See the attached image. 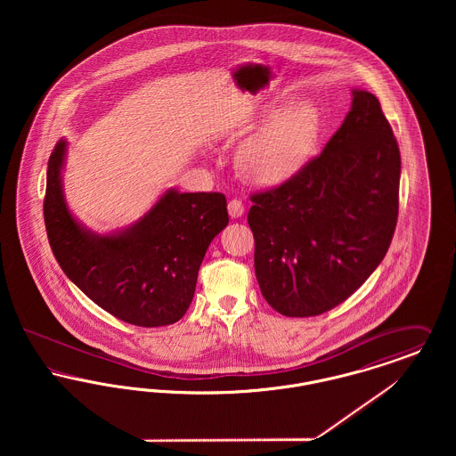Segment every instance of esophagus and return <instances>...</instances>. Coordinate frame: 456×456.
<instances>
[{
    "label": "esophagus",
    "mask_w": 456,
    "mask_h": 456,
    "mask_svg": "<svg viewBox=\"0 0 456 456\" xmlns=\"http://www.w3.org/2000/svg\"><path fill=\"white\" fill-rule=\"evenodd\" d=\"M227 210H229V216H231V217L239 218L244 214V203H242L240 200H238V198H234V200L229 201Z\"/></svg>",
    "instance_id": "obj_1"
}]
</instances>
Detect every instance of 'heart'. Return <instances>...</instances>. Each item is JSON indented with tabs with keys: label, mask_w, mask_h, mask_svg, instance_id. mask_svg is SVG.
Segmentation results:
<instances>
[{
	"label": "heart",
	"mask_w": 456,
	"mask_h": 456,
	"mask_svg": "<svg viewBox=\"0 0 456 456\" xmlns=\"http://www.w3.org/2000/svg\"><path fill=\"white\" fill-rule=\"evenodd\" d=\"M322 114L309 101L277 109L261 108L248 114L232 131L244 138L236 155L238 171L246 181L275 188L303 173L318 151L322 138Z\"/></svg>",
	"instance_id": "1"
}]
</instances>
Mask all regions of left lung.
<instances>
[{
    "label": "left lung",
    "instance_id": "8db88e82",
    "mask_svg": "<svg viewBox=\"0 0 456 456\" xmlns=\"http://www.w3.org/2000/svg\"><path fill=\"white\" fill-rule=\"evenodd\" d=\"M400 151L379 101L352 90V108L323 152L282 186L253 193L261 294L290 318L344 303L378 268L398 218Z\"/></svg>",
    "mask_w": 456,
    "mask_h": 456
}]
</instances>
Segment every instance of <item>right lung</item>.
<instances>
[{"label": "right lung", "instance_id": "obj_1", "mask_svg": "<svg viewBox=\"0 0 456 456\" xmlns=\"http://www.w3.org/2000/svg\"><path fill=\"white\" fill-rule=\"evenodd\" d=\"M65 153L66 142L60 140L47 162L44 222L66 277L125 323L153 328L179 322L193 301L212 239L229 224L225 196L169 190L126 231L99 236L66 207Z\"/></svg>", "mask_w": 456, "mask_h": 456}]
</instances>
